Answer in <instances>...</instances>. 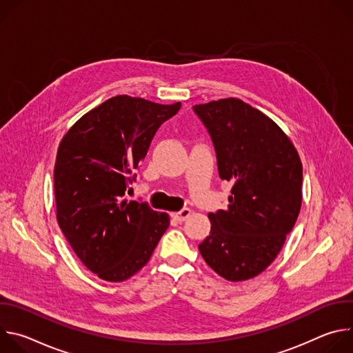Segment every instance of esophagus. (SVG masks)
I'll use <instances>...</instances> for the list:
<instances>
[{
  "instance_id": "34e87169",
  "label": "esophagus",
  "mask_w": 353,
  "mask_h": 353,
  "mask_svg": "<svg viewBox=\"0 0 353 353\" xmlns=\"http://www.w3.org/2000/svg\"><path fill=\"white\" fill-rule=\"evenodd\" d=\"M191 214H192V211H191L190 208H183L181 211L173 212V214H172V216H173L174 219H177L179 222H183V221H185Z\"/></svg>"
}]
</instances>
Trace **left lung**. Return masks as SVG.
<instances>
[{"label":"left lung","instance_id":"1","mask_svg":"<svg viewBox=\"0 0 353 353\" xmlns=\"http://www.w3.org/2000/svg\"><path fill=\"white\" fill-rule=\"evenodd\" d=\"M208 128L229 205L208 214L211 234L198 245L205 263L230 282L260 275L276 259L301 207L303 168L282 128L237 97L194 106Z\"/></svg>","mask_w":353,"mask_h":353}]
</instances>
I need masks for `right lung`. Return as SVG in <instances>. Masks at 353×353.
Here are the masks:
<instances>
[{
	"label": "right lung",
	"mask_w": 353,
	"mask_h": 353,
	"mask_svg": "<svg viewBox=\"0 0 353 353\" xmlns=\"http://www.w3.org/2000/svg\"><path fill=\"white\" fill-rule=\"evenodd\" d=\"M181 103L117 94L83 114L63 137L54 165L56 216L82 264L123 282L152 256L170 225L168 212L124 198L159 125Z\"/></svg>",
	"instance_id": "right-lung-1"
}]
</instances>
